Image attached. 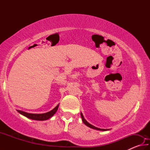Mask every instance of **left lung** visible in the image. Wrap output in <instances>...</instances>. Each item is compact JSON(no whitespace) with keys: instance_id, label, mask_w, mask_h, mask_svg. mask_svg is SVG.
<instances>
[{"instance_id":"obj_1","label":"left lung","mask_w":150,"mask_h":150,"mask_svg":"<svg viewBox=\"0 0 150 150\" xmlns=\"http://www.w3.org/2000/svg\"><path fill=\"white\" fill-rule=\"evenodd\" d=\"M81 118H82V120L83 122V123H84L86 126H87L88 127H89V128H91L95 129V130H100V131H107V130H109V129H101V128H97V127L94 126L92 125V124H89L85 119L84 116H83L82 112H81Z\"/></svg>"}]
</instances>
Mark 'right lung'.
<instances>
[{
  "mask_svg": "<svg viewBox=\"0 0 150 150\" xmlns=\"http://www.w3.org/2000/svg\"><path fill=\"white\" fill-rule=\"evenodd\" d=\"M59 105H58L55 106V107L50 112H47L46 113H44V114H32V113H28L26 112H24L22 110H17V111L20 114H21L22 115H23L26 117L30 119H32V120H48V119L52 118L53 116H54L55 112H56L58 108H59Z\"/></svg>",
  "mask_w": 150,
  "mask_h": 150,
  "instance_id": "obj_1",
  "label": "right lung"
}]
</instances>
